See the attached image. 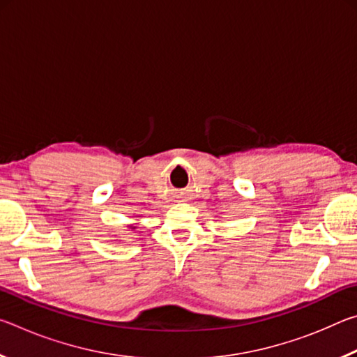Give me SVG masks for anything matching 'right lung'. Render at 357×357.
Masks as SVG:
<instances>
[{"label": "right lung", "instance_id": "obj_1", "mask_svg": "<svg viewBox=\"0 0 357 357\" xmlns=\"http://www.w3.org/2000/svg\"><path fill=\"white\" fill-rule=\"evenodd\" d=\"M134 228H135V227H134Z\"/></svg>", "mask_w": 357, "mask_h": 357}]
</instances>
